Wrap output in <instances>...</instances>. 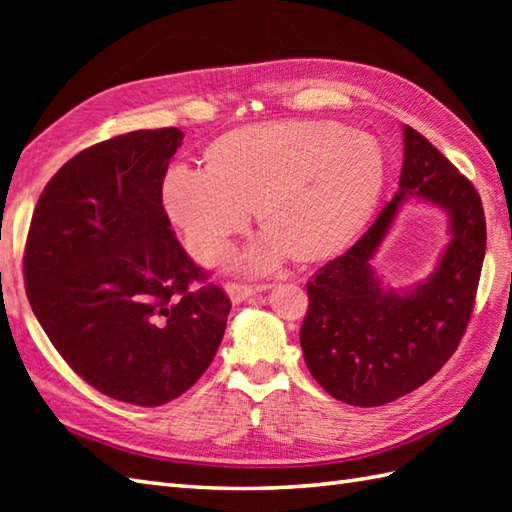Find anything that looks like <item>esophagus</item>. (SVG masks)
<instances>
[{"mask_svg": "<svg viewBox=\"0 0 512 512\" xmlns=\"http://www.w3.org/2000/svg\"><path fill=\"white\" fill-rule=\"evenodd\" d=\"M268 288H270L268 284H255V286H250V284H226V295L233 303H242L248 297H253V295H257V292H264Z\"/></svg>", "mask_w": 512, "mask_h": 512, "instance_id": "1", "label": "esophagus"}]
</instances>
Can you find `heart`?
<instances>
[{
	"instance_id": "1",
	"label": "heart",
	"mask_w": 512,
	"mask_h": 512,
	"mask_svg": "<svg viewBox=\"0 0 512 512\" xmlns=\"http://www.w3.org/2000/svg\"><path fill=\"white\" fill-rule=\"evenodd\" d=\"M204 165L167 169L162 209L204 266L222 262L255 211L264 237L235 257L244 273H264L286 255L319 264L345 253L372 220L387 180L374 138L325 121L233 129L204 151Z\"/></svg>"
}]
</instances>
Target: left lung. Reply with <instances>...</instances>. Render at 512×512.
<instances>
[{
    "mask_svg": "<svg viewBox=\"0 0 512 512\" xmlns=\"http://www.w3.org/2000/svg\"><path fill=\"white\" fill-rule=\"evenodd\" d=\"M402 145L398 193L345 255L314 275L299 332L314 380L354 407L387 405L449 361L469 325L484 264L486 222L473 184L416 129L402 125ZM409 199L448 213L450 242L427 280L394 291L371 259Z\"/></svg>",
    "mask_w": 512,
    "mask_h": 512,
    "instance_id": "left-lung-1",
    "label": "left lung"
}]
</instances>
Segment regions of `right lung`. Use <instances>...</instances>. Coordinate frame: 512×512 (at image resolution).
<instances>
[{"mask_svg":"<svg viewBox=\"0 0 512 512\" xmlns=\"http://www.w3.org/2000/svg\"><path fill=\"white\" fill-rule=\"evenodd\" d=\"M176 127L140 129L76 154L32 213L30 308L85 383L138 407L184 394L222 343L231 301L171 231L160 182Z\"/></svg>","mask_w":512,"mask_h":512,"instance_id":"right-lung-1","label":"right lung"}]
</instances>
